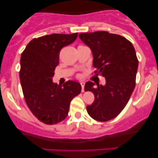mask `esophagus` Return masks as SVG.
Segmentation results:
<instances>
[{
  "label": "esophagus",
  "mask_w": 158,
  "mask_h": 158,
  "mask_svg": "<svg viewBox=\"0 0 158 158\" xmlns=\"http://www.w3.org/2000/svg\"><path fill=\"white\" fill-rule=\"evenodd\" d=\"M81 86V91L84 92V87H85V82L84 81H81L80 82Z\"/></svg>",
  "instance_id": "obj_1"
}]
</instances>
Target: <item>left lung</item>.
<instances>
[{"instance_id": "obj_1", "label": "left lung", "mask_w": 158, "mask_h": 158, "mask_svg": "<svg viewBox=\"0 0 158 158\" xmlns=\"http://www.w3.org/2000/svg\"><path fill=\"white\" fill-rule=\"evenodd\" d=\"M79 38L91 49L96 75L106 78V85L94 87L88 81L85 90L94 94V102L87 106L90 117L106 122L120 114L129 100L136 84L138 59L128 39L108 31L84 32Z\"/></svg>"}]
</instances>
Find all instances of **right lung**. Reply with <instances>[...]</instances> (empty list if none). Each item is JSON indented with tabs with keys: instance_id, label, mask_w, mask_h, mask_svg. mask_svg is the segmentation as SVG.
<instances>
[{
	"instance_id": "right-lung-1",
	"label": "right lung",
	"mask_w": 158,
	"mask_h": 158,
	"mask_svg": "<svg viewBox=\"0 0 158 158\" xmlns=\"http://www.w3.org/2000/svg\"><path fill=\"white\" fill-rule=\"evenodd\" d=\"M73 34H58L33 39L21 56L20 80L25 102L34 116L48 125L63 121L73 97L81 93L79 83L68 81L62 85L52 82L61 48L77 39Z\"/></svg>"
}]
</instances>
